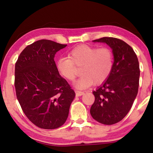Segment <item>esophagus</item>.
<instances>
[{
	"instance_id": "esophagus-1",
	"label": "esophagus",
	"mask_w": 153,
	"mask_h": 153,
	"mask_svg": "<svg viewBox=\"0 0 153 153\" xmlns=\"http://www.w3.org/2000/svg\"><path fill=\"white\" fill-rule=\"evenodd\" d=\"M76 94L77 96H81V95H82L84 94V92L83 91H76Z\"/></svg>"
}]
</instances>
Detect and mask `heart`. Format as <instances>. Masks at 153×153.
Returning a JSON list of instances; mask_svg holds the SVG:
<instances>
[{"label":"heart","mask_w":153,"mask_h":153,"mask_svg":"<svg viewBox=\"0 0 153 153\" xmlns=\"http://www.w3.org/2000/svg\"><path fill=\"white\" fill-rule=\"evenodd\" d=\"M114 64L113 52L111 48H98L80 45L69 53V58H61L56 62L58 72L69 81H74L79 74L82 76L75 86L84 89L94 83L98 85L105 82L112 72Z\"/></svg>","instance_id":"1"}]
</instances>
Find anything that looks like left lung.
<instances>
[{
    "mask_svg": "<svg viewBox=\"0 0 153 153\" xmlns=\"http://www.w3.org/2000/svg\"><path fill=\"white\" fill-rule=\"evenodd\" d=\"M93 41L104 42L112 49L114 64L108 78L93 91L95 102L90 113L97 122L112 125L120 122L131 110L138 93L140 65L133 48L124 41L111 37Z\"/></svg>",
    "mask_w": 153,
    "mask_h": 153,
    "instance_id": "obj_1",
    "label": "left lung"
}]
</instances>
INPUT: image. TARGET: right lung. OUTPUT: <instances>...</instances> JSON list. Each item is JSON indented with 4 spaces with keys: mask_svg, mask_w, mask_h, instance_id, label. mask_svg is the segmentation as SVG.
<instances>
[{
    "mask_svg": "<svg viewBox=\"0 0 153 153\" xmlns=\"http://www.w3.org/2000/svg\"><path fill=\"white\" fill-rule=\"evenodd\" d=\"M66 47L49 40H38L25 48L16 62L17 99L27 117L40 128L62 126L76 95L54 61L56 52Z\"/></svg>",
    "mask_w": 153,
    "mask_h": 153,
    "instance_id": "obj_1",
    "label": "right lung"
}]
</instances>
